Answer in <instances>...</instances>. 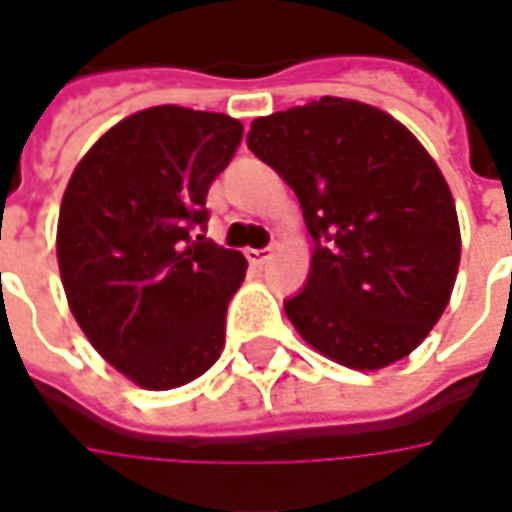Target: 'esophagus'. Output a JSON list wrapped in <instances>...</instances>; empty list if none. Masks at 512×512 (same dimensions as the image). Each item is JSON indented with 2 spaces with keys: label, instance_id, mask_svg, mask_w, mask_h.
Here are the masks:
<instances>
[{
  "label": "esophagus",
  "instance_id": "obj_1",
  "mask_svg": "<svg viewBox=\"0 0 512 512\" xmlns=\"http://www.w3.org/2000/svg\"><path fill=\"white\" fill-rule=\"evenodd\" d=\"M245 256H247V262H250L253 267H262L267 259L273 256V247H259V250L253 247V250H245Z\"/></svg>",
  "mask_w": 512,
  "mask_h": 512
}]
</instances>
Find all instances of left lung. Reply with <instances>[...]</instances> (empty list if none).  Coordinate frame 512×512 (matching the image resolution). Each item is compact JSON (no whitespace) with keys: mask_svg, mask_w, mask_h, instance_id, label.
I'll list each match as a JSON object with an SVG mask.
<instances>
[{"mask_svg":"<svg viewBox=\"0 0 512 512\" xmlns=\"http://www.w3.org/2000/svg\"><path fill=\"white\" fill-rule=\"evenodd\" d=\"M247 148L293 187L313 236L287 319L327 359L379 370L419 347L450 302L459 219L419 139L353 99L262 116Z\"/></svg>","mask_w":512,"mask_h":512,"instance_id":"obj_1","label":"left lung"}]
</instances>
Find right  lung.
<instances>
[{"label": "right lung", "instance_id": "right-lung-1", "mask_svg": "<svg viewBox=\"0 0 512 512\" xmlns=\"http://www.w3.org/2000/svg\"><path fill=\"white\" fill-rule=\"evenodd\" d=\"M242 133L225 113L159 105L110 128L70 176L56 233L70 310L148 390L193 382L225 347L247 262L207 239L205 202Z\"/></svg>", "mask_w": 512, "mask_h": 512}]
</instances>
